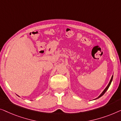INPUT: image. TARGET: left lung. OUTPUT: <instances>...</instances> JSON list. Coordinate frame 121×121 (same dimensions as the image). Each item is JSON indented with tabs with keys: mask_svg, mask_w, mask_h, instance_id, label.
<instances>
[{
	"mask_svg": "<svg viewBox=\"0 0 121 121\" xmlns=\"http://www.w3.org/2000/svg\"><path fill=\"white\" fill-rule=\"evenodd\" d=\"M112 79H113V76H112V77H111V80H110V82H109V83H108V86H106V88H105V90L104 91H103V93H101V94H100L98 98H97L96 99H98V98H100V97L101 96H103V95L105 94V92H106V91H107V90H108V88H109V86H110V84H111V82H112Z\"/></svg>",
	"mask_w": 121,
	"mask_h": 121,
	"instance_id": "8db88e82",
	"label": "left lung"
}]
</instances>
